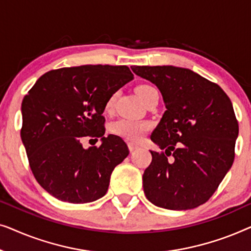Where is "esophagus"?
<instances>
[{"label": "esophagus", "mask_w": 251, "mask_h": 251, "mask_svg": "<svg viewBox=\"0 0 251 251\" xmlns=\"http://www.w3.org/2000/svg\"><path fill=\"white\" fill-rule=\"evenodd\" d=\"M128 147H129V151L130 152H133V151H136V150H138V145H137V144H135V143H129L128 144Z\"/></svg>", "instance_id": "34e87169"}]
</instances>
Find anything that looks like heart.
Here are the masks:
<instances>
[{
    "instance_id": "b5f03b06",
    "label": "heart",
    "mask_w": 251,
    "mask_h": 251,
    "mask_svg": "<svg viewBox=\"0 0 251 251\" xmlns=\"http://www.w3.org/2000/svg\"><path fill=\"white\" fill-rule=\"evenodd\" d=\"M156 90L152 85L142 84L138 85L136 89L137 95L143 99L144 102H146L151 98ZM116 99V94H113L105 104V111L111 112L114 107V102ZM152 128V125L149 121H138V120H130V119H120L115 121L111 126L112 132L114 135L122 137V138L131 140V142H139L140 139L145 136L147 131Z\"/></svg>"
}]
</instances>
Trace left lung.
<instances>
[{
  "label": "left lung",
  "instance_id": "left-lung-1",
  "mask_svg": "<svg viewBox=\"0 0 251 251\" xmlns=\"http://www.w3.org/2000/svg\"><path fill=\"white\" fill-rule=\"evenodd\" d=\"M131 70L160 89L167 108L151 135L162 151H151L152 162L143 175L146 198L170 210L205 203L234 161L239 123L231 99L218 84L187 68Z\"/></svg>",
  "mask_w": 251,
  "mask_h": 251
}]
</instances>
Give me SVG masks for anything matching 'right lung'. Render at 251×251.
<instances>
[{
	"label": "right lung",
	"mask_w": 251,
	"mask_h": 251,
	"mask_svg": "<svg viewBox=\"0 0 251 251\" xmlns=\"http://www.w3.org/2000/svg\"><path fill=\"white\" fill-rule=\"evenodd\" d=\"M133 78L128 66L83 65L43 74L23 99L20 136L30 170L58 200L88 203L104 197L114 168L128 156L121 137H105L106 100ZM84 138H102L85 150Z\"/></svg>",
	"instance_id": "add662e5"
}]
</instances>
